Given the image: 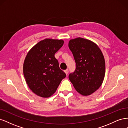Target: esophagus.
Listing matches in <instances>:
<instances>
[{
  "label": "esophagus",
  "instance_id": "34e87169",
  "mask_svg": "<svg viewBox=\"0 0 128 128\" xmlns=\"http://www.w3.org/2000/svg\"><path fill=\"white\" fill-rule=\"evenodd\" d=\"M68 72H69V70H68V69H67L66 70H64V72L66 73V74L67 75H68Z\"/></svg>",
  "mask_w": 128,
  "mask_h": 128
}]
</instances>
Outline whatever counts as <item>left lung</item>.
<instances>
[{"label": "left lung", "mask_w": 128, "mask_h": 128, "mask_svg": "<svg viewBox=\"0 0 128 128\" xmlns=\"http://www.w3.org/2000/svg\"><path fill=\"white\" fill-rule=\"evenodd\" d=\"M68 46L76 63L69 79L80 94L90 95L102 86L105 74L102 53L94 42L80 37L70 40Z\"/></svg>", "instance_id": "1"}]
</instances>
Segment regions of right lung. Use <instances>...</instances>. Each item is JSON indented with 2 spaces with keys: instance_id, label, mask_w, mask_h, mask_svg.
I'll use <instances>...</instances> for the list:
<instances>
[{
  "instance_id": "1",
  "label": "right lung",
  "mask_w": 128,
  "mask_h": 128,
  "mask_svg": "<svg viewBox=\"0 0 128 128\" xmlns=\"http://www.w3.org/2000/svg\"><path fill=\"white\" fill-rule=\"evenodd\" d=\"M64 43L61 40L45 39L27 54L24 64V76L30 90L38 96H51L66 77L54 56Z\"/></svg>"
}]
</instances>
